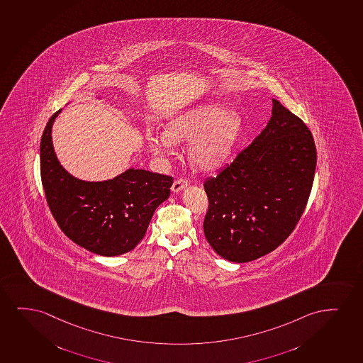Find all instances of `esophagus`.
<instances>
[{"label": "esophagus", "mask_w": 363, "mask_h": 363, "mask_svg": "<svg viewBox=\"0 0 363 363\" xmlns=\"http://www.w3.org/2000/svg\"><path fill=\"white\" fill-rule=\"evenodd\" d=\"M187 184H189V181L186 179H176L174 184H172L171 189H172V192H174V194H179V191H182V189L187 187Z\"/></svg>", "instance_id": "esophagus-1"}]
</instances>
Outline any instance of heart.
<instances>
[{"label": "heart", "instance_id": "obj_1", "mask_svg": "<svg viewBox=\"0 0 363 363\" xmlns=\"http://www.w3.org/2000/svg\"><path fill=\"white\" fill-rule=\"evenodd\" d=\"M242 121L219 104H202L171 118L165 132L150 133L147 143L155 155H166L174 143L189 142V159L197 169H217L240 138Z\"/></svg>", "mask_w": 363, "mask_h": 363}]
</instances>
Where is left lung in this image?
<instances>
[{
	"label": "left lung",
	"mask_w": 363,
	"mask_h": 363,
	"mask_svg": "<svg viewBox=\"0 0 363 363\" xmlns=\"http://www.w3.org/2000/svg\"><path fill=\"white\" fill-rule=\"evenodd\" d=\"M272 117L234 161L204 182L203 230L223 259L249 262L291 235L309 199L316 167L306 123L272 99Z\"/></svg>",
	"instance_id": "left-lung-1"
}]
</instances>
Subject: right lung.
Listing matches in <instances>:
<instances>
[{
	"label": "right lung",
	"mask_w": 363,
	"mask_h": 363,
	"mask_svg": "<svg viewBox=\"0 0 363 363\" xmlns=\"http://www.w3.org/2000/svg\"><path fill=\"white\" fill-rule=\"evenodd\" d=\"M52 114L40 140V174L48 206L57 225L77 245L101 256H118L140 242L152 214L169 196L174 179L129 169L102 182L69 174L52 142Z\"/></svg>",
	"instance_id": "obj_1"
}]
</instances>
